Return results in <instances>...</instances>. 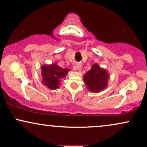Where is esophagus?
Segmentation results:
<instances>
[{"label":"esophagus","instance_id":"esophagus-1","mask_svg":"<svg viewBox=\"0 0 147 147\" xmlns=\"http://www.w3.org/2000/svg\"><path fill=\"white\" fill-rule=\"evenodd\" d=\"M82 68V64L79 63H76V65L74 66V69H75V70H80V69Z\"/></svg>","mask_w":147,"mask_h":147}]
</instances>
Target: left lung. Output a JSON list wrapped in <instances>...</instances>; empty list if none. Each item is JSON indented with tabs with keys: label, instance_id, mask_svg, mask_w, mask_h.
Instances as JSON below:
<instances>
[{
	"label": "left lung",
	"instance_id": "left-lung-1",
	"mask_svg": "<svg viewBox=\"0 0 147 147\" xmlns=\"http://www.w3.org/2000/svg\"><path fill=\"white\" fill-rule=\"evenodd\" d=\"M109 75L104 69L97 64H94L92 68L84 76V80L88 90L97 92L102 90L107 86Z\"/></svg>",
	"mask_w": 147,
	"mask_h": 147
}]
</instances>
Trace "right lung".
I'll list each match as a JSON object with an SVG mask.
<instances>
[{
  "label": "right lung",
  "instance_id": "obj_1",
  "mask_svg": "<svg viewBox=\"0 0 147 147\" xmlns=\"http://www.w3.org/2000/svg\"><path fill=\"white\" fill-rule=\"evenodd\" d=\"M41 69L43 84L52 90L59 88V79L63 78L69 71L68 69L60 68L57 64H52L51 65H42Z\"/></svg>",
  "mask_w": 147,
  "mask_h": 147
}]
</instances>
